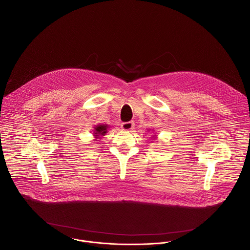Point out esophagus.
<instances>
[{
  "mask_svg": "<svg viewBox=\"0 0 250 250\" xmlns=\"http://www.w3.org/2000/svg\"><path fill=\"white\" fill-rule=\"evenodd\" d=\"M134 127H135V123L133 121H129V122H124L121 124V128L122 130L124 131H128V132H131L132 130H134Z\"/></svg>",
  "mask_w": 250,
  "mask_h": 250,
  "instance_id": "obj_1",
  "label": "esophagus"
}]
</instances>
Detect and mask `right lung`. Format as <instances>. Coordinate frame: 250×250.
Returning a JSON list of instances; mask_svg holds the SVG:
<instances>
[{
    "label": "right lung",
    "mask_w": 250,
    "mask_h": 250,
    "mask_svg": "<svg viewBox=\"0 0 250 250\" xmlns=\"http://www.w3.org/2000/svg\"><path fill=\"white\" fill-rule=\"evenodd\" d=\"M107 128H108L107 125H104V124L97 125V126L94 128V136H95V139H100L101 137L105 136L106 133L107 132ZM94 141H97V140H94Z\"/></svg>",
    "instance_id": "add662e5"
}]
</instances>
